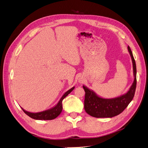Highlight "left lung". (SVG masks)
Listing matches in <instances>:
<instances>
[{"mask_svg": "<svg viewBox=\"0 0 148 148\" xmlns=\"http://www.w3.org/2000/svg\"><path fill=\"white\" fill-rule=\"evenodd\" d=\"M128 51L131 56L134 81L129 90L124 95L110 99H106L98 96L91 89L83 85L85 91L84 110L92 117L96 118H112L118 115L126 109L135 95L136 86V66L130 48L128 46Z\"/></svg>", "mask_w": 148, "mask_h": 148, "instance_id": "1", "label": "left lung"}]
</instances>
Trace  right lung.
Wrapping results in <instances>:
<instances>
[{
    "label": "right lung",
    "mask_w": 148,
    "mask_h": 148,
    "mask_svg": "<svg viewBox=\"0 0 148 148\" xmlns=\"http://www.w3.org/2000/svg\"><path fill=\"white\" fill-rule=\"evenodd\" d=\"M75 88V86L70 89L69 90L67 91L64 93V95L62 96V97L60 99L59 101L58 102L57 104L53 106L52 108L49 109L48 110H44L42 112H36V113H33L30 112L26 111L25 109H23L22 107L21 108L22 110H23L24 112L28 115L29 117L32 118L35 120H53L56 119L59 116L62 111V101L64 99V98L68 96L69 94Z\"/></svg>",
    "instance_id": "1"
}]
</instances>
